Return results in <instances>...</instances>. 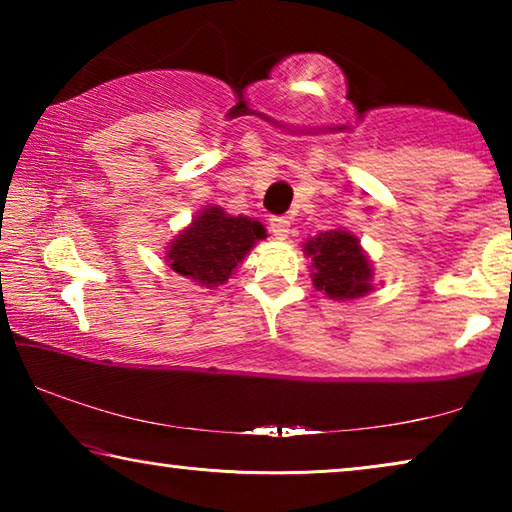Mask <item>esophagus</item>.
<instances>
[{
  "instance_id": "34e87169",
  "label": "esophagus",
  "mask_w": 512,
  "mask_h": 512,
  "mask_svg": "<svg viewBox=\"0 0 512 512\" xmlns=\"http://www.w3.org/2000/svg\"><path fill=\"white\" fill-rule=\"evenodd\" d=\"M289 230H291V221L287 219V216H273L271 219V232L275 239L284 241L289 237Z\"/></svg>"
}]
</instances>
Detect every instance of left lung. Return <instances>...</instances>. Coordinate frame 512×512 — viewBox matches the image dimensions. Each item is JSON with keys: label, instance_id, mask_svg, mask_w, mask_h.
Returning a JSON list of instances; mask_svg holds the SVG:
<instances>
[{"label": "left lung", "instance_id": "left-lung-1", "mask_svg": "<svg viewBox=\"0 0 512 512\" xmlns=\"http://www.w3.org/2000/svg\"><path fill=\"white\" fill-rule=\"evenodd\" d=\"M302 250L311 259V282L329 300H357L375 289V268L361 246V239L352 230L334 228L318 232L302 244Z\"/></svg>", "mask_w": 512, "mask_h": 512}]
</instances>
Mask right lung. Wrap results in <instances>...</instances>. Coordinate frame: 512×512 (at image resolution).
I'll use <instances>...</instances> for the list:
<instances>
[{
  "label": "right lung",
  "instance_id": "add662e5",
  "mask_svg": "<svg viewBox=\"0 0 512 512\" xmlns=\"http://www.w3.org/2000/svg\"><path fill=\"white\" fill-rule=\"evenodd\" d=\"M266 228L250 216H232L221 205H205L164 250L171 271L201 287H219L237 271Z\"/></svg>",
  "mask_w": 512,
  "mask_h": 512
}]
</instances>
